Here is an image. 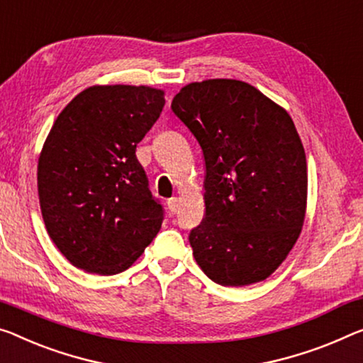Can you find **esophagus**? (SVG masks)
Returning a JSON list of instances; mask_svg holds the SVG:
<instances>
[{"label":"esophagus","mask_w":363,"mask_h":363,"mask_svg":"<svg viewBox=\"0 0 363 363\" xmlns=\"http://www.w3.org/2000/svg\"><path fill=\"white\" fill-rule=\"evenodd\" d=\"M167 209H169L170 214H175L178 211V199L172 198V199L167 201Z\"/></svg>","instance_id":"1"}]
</instances>
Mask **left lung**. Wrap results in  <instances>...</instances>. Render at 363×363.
I'll use <instances>...</instances> for the list:
<instances>
[{
	"label": "left lung",
	"instance_id": "left-lung-1",
	"mask_svg": "<svg viewBox=\"0 0 363 363\" xmlns=\"http://www.w3.org/2000/svg\"><path fill=\"white\" fill-rule=\"evenodd\" d=\"M172 111L204 157V219L189 232L194 259L220 286L264 281L291 253L306 213L308 170L291 115L237 79L186 84Z\"/></svg>",
	"mask_w": 363,
	"mask_h": 363
}]
</instances>
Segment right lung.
<instances>
[{"label": "right lung", "mask_w": 363, "mask_h": 363, "mask_svg": "<svg viewBox=\"0 0 363 363\" xmlns=\"http://www.w3.org/2000/svg\"><path fill=\"white\" fill-rule=\"evenodd\" d=\"M164 96L149 86H92L55 120L38 157V201L50 238L72 266L118 274L162 227L136 146Z\"/></svg>", "instance_id": "right-lung-1"}]
</instances>
